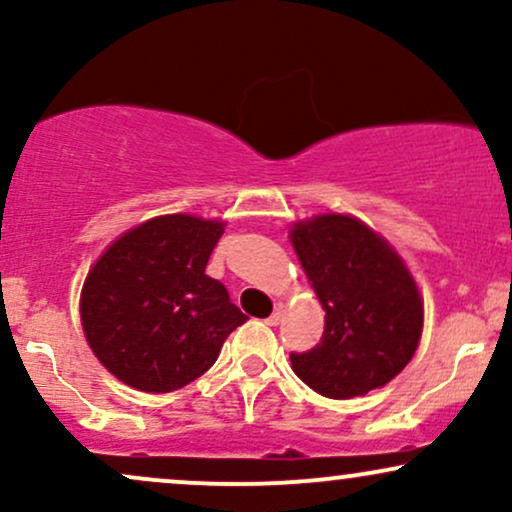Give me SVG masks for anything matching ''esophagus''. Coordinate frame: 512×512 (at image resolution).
<instances>
[{"instance_id":"esophagus-1","label":"esophagus","mask_w":512,"mask_h":512,"mask_svg":"<svg viewBox=\"0 0 512 512\" xmlns=\"http://www.w3.org/2000/svg\"><path fill=\"white\" fill-rule=\"evenodd\" d=\"M281 320H284V310H281V308H276L274 313L267 317V325H269V327H276V325H279Z\"/></svg>"}]
</instances>
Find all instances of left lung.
<instances>
[{
  "label": "left lung",
  "mask_w": 512,
  "mask_h": 512,
  "mask_svg": "<svg viewBox=\"0 0 512 512\" xmlns=\"http://www.w3.org/2000/svg\"><path fill=\"white\" fill-rule=\"evenodd\" d=\"M291 243L325 308L320 344L291 354L293 373L330 399L390 383L411 361L424 327L419 289L402 257L344 214L296 223Z\"/></svg>",
  "instance_id": "obj_1"
}]
</instances>
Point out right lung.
<instances>
[{
  "instance_id": "right-lung-1",
  "label": "right lung",
  "mask_w": 512,
  "mask_h": 512,
  "mask_svg": "<svg viewBox=\"0 0 512 512\" xmlns=\"http://www.w3.org/2000/svg\"><path fill=\"white\" fill-rule=\"evenodd\" d=\"M221 221L168 214L117 238L81 289L86 342L117 380L173 392L204 375L248 317L204 274Z\"/></svg>"
}]
</instances>
